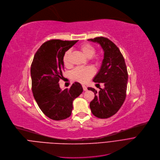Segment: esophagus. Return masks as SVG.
<instances>
[{"label": "esophagus", "mask_w": 160, "mask_h": 160, "mask_svg": "<svg viewBox=\"0 0 160 160\" xmlns=\"http://www.w3.org/2000/svg\"><path fill=\"white\" fill-rule=\"evenodd\" d=\"M82 87L83 90H84V91H86V90H87V87L85 85H82Z\"/></svg>", "instance_id": "1"}]
</instances>
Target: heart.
<instances>
[{"label":"heart","instance_id":"b5f03b06","mask_svg":"<svg viewBox=\"0 0 160 160\" xmlns=\"http://www.w3.org/2000/svg\"><path fill=\"white\" fill-rule=\"evenodd\" d=\"M80 50L87 57L90 58L96 64H100L102 62V56L100 54H94L96 48L92 44L88 43H82L79 47ZM70 50L65 52L63 57V62L65 66L70 65L69 57L70 55ZM95 73L94 69L91 66H79L75 68L71 73V78L73 81L79 82L81 83H86Z\"/></svg>","mask_w":160,"mask_h":160}]
</instances>
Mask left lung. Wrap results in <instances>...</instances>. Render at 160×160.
<instances>
[{
	"label": "left lung",
	"instance_id": "obj_1",
	"mask_svg": "<svg viewBox=\"0 0 160 160\" xmlns=\"http://www.w3.org/2000/svg\"><path fill=\"white\" fill-rule=\"evenodd\" d=\"M88 40L100 43L104 51L101 69L93 81L97 85L103 83L105 88H100L98 92L94 88H88L95 94L90 108L95 117L108 118L116 114L124 102L128 79L127 67L118 48L109 39L100 36Z\"/></svg>",
	"mask_w": 160,
	"mask_h": 160
}]
</instances>
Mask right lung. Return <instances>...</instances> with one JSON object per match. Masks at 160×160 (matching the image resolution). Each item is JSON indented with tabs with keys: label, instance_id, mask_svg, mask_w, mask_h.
Returning <instances> with one entry per match:
<instances>
[{
	"label": "right lung",
	"instance_id": "obj_1",
	"mask_svg": "<svg viewBox=\"0 0 160 160\" xmlns=\"http://www.w3.org/2000/svg\"><path fill=\"white\" fill-rule=\"evenodd\" d=\"M78 40H50L43 43L34 55L30 67L32 91L44 115L52 120L70 117L73 101L82 92L79 82L62 90L59 81L63 77L64 53Z\"/></svg>",
	"mask_w": 160,
	"mask_h": 160
}]
</instances>
